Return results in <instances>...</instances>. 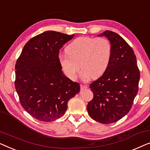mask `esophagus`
Returning <instances> with one entry per match:
<instances>
[{
    "label": "esophagus",
    "instance_id": "obj_1",
    "mask_svg": "<svg viewBox=\"0 0 150 150\" xmlns=\"http://www.w3.org/2000/svg\"><path fill=\"white\" fill-rule=\"evenodd\" d=\"M87 85H83V84H81V89H87Z\"/></svg>",
    "mask_w": 150,
    "mask_h": 150
}]
</instances>
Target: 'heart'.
I'll use <instances>...</instances> for the list:
<instances>
[{
  "mask_svg": "<svg viewBox=\"0 0 150 150\" xmlns=\"http://www.w3.org/2000/svg\"><path fill=\"white\" fill-rule=\"evenodd\" d=\"M111 50V44L105 38L79 37L67 46V54L59 57V64L65 76L71 80L76 79L80 66L83 68V79H97L107 69Z\"/></svg>",
  "mask_w": 150,
  "mask_h": 150,
  "instance_id": "heart-1",
  "label": "heart"
}]
</instances>
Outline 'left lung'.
Instances as JSON below:
<instances>
[{
    "label": "left lung",
    "instance_id": "8db88e82",
    "mask_svg": "<svg viewBox=\"0 0 150 150\" xmlns=\"http://www.w3.org/2000/svg\"><path fill=\"white\" fill-rule=\"evenodd\" d=\"M111 57L105 72L89 86L93 98L87 104L90 117L102 124L117 122L130 111L139 89L140 71L132 48L117 33L106 30Z\"/></svg>",
    "mask_w": 150,
    "mask_h": 150
}]
</instances>
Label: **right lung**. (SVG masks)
<instances>
[{
    "label": "right lung",
    "instance_id": "right-lung-1",
    "mask_svg": "<svg viewBox=\"0 0 150 150\" xmlns=\"http://www.w3.org/2000/svg\"><path fill=\"white\" fill-rule=\"evenodd\" d=\"M74 35L48 30L24 45L16 61L15 87L20 104L32 117L52 122L63 116L69 100L80 91L79 83L61 70L59 50Z\"/></svg>",
    "mask_w": 150,
    "mask_h": 150
}]
</instances>
